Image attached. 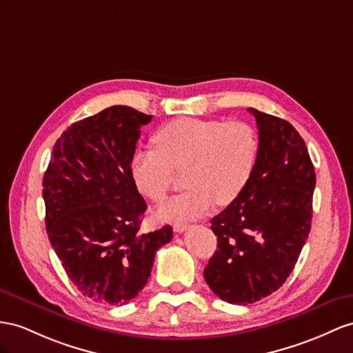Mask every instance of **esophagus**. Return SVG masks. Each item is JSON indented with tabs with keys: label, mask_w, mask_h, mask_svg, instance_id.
<instances>
[{
	"label": "esophagus",
	"mask_w": 353,
	"mask_h": 353,
	"mask_svg": "<svg viewBox=\"0 0 353 353\" xmlns=\"http://www.w3.org/2000/svg\"><path fill=\"white\" fill-rule=\"evenodd\" d=\"M188 228H189L188 223H174V227H173V230H174L176 232H183V231H186Z\"/></svg>",
	"instance_id": "34e87169"
}]
</instances>
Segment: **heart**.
<instances>
[{"mask_svg":"<svg viewBox=\"0 0 353 353\" xmlns=\"http://www.w3.org/2000/svg\"><path fill=\"white\" fill-rule=\"evenodd\" d=\"M155 148L139 149L131 176L139 191L159 203L173 186L174 170H183L188 188L158 209L161 221L200 218L213 204L228 205L245 191L258 159L255 128L241 121L179 117L157 131Z\"/></svg>","mask_w":353,"mask_h":353,"instance_id":"obj_1","label":"heart"}]
</instances>
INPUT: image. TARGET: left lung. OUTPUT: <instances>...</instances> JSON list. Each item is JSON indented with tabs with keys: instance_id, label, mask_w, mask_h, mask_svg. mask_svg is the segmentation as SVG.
I'll list each match as a JSON object with an SVG mask.
<instances>
[{
	"instance_id": "left-lung-1",
	"label": "left lung",
	"mask_w": 353,
	"mask_h": 353,
	"mask_svg": "<svg viewBox=\"0 0 353 353\" xmlns=\"http://www.w3.org/2000/svg\"><path fill=\"white\" fill-rule=\"evenodd\" d=\"M258 125L254 173L236 201L212 219L218 249L204 279L221 300L249 304L292 273L313 216L314 167L301 135L285 119L248 108Z\"/></svg>"
}]
</instances>
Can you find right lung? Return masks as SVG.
Here are the masks:
<instances>
[{"label":"right lung","instance_id":"obj_1","mask_svg":"<svg viewBox=\"0 0 353 353\" xmlns=\"http://www.w3.org/2000/svg\"><path fill=\"white\" fill-rule=\"evenodd\" d=\"M152 121L112 105L57 140L43 177L46 231L71 282L101 304H126L148 283L157 250L173 228L143 234L148 205L131 176L140 128Z\"/></svg>","mask_w":353,"mask_h":353}]
</instances>
